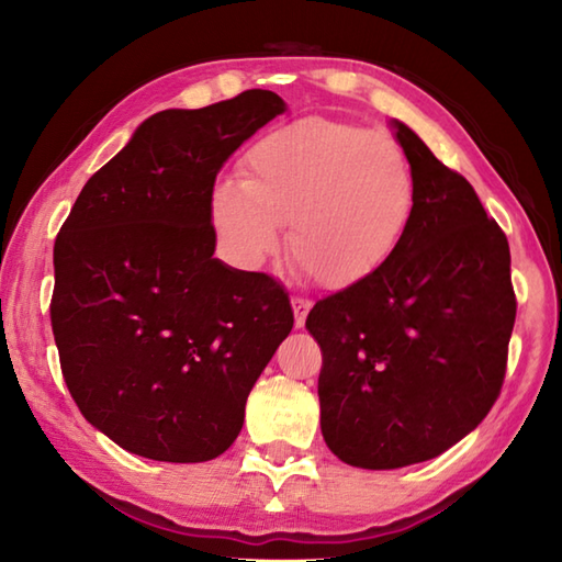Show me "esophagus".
<instances>
[{
  "label": "esophagus",
  "mask_w": 562,
  "mask_h": 562,
  "mask_svg": "<svg viewBox=\"0 0 562 562\" xmlns=\"http://www.w3.org/2000/svg\"><path fill=\"white\" fill-rule=\"evenodd\" d=\"M310 306H312L310 300H300V296H294V300H292V312H294V326L296 328L304 326L306 314H310Z\"/></svg>",
  "instance_id": "esophagus-1"
}]
</instances>
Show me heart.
Listing matches in <instances>:
<instances>
[{
	"label": "heart",
	"instance_id": "b5f03b06",
	"mask_svg": "<svg viewBox=\"0 0 562 562\" xmlns=\"http://www.w3.org/2000/svg\"><path fill=\"white\" fill-rule=\"evenodd\" d=\"M419 200L414 165L390 134L300 119L246 150L238 180L209 196L224 258L256 270L282 246L328 290L368 282L397 256Z\"/></svg>",
	"mask_w": 562,
	"mask_h": 562
}]
</instances>
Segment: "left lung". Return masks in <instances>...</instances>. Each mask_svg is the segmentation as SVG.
Wrapping results in <instances>:
<instances>
[{"label": "left lung", "instance_id": "1", "mask_svg": "<svg viewBox=\"0 0 562 562\" xmlns=\"http://www.w3.org/2000/svg\"><path fill=\"white\" fill-rule=\"evenodd\" d=\"M419 200L375 278L316 302L322 434L366 470L424 463L475 431L497 402L516 318L504 231L472 184L392 119Z\"/></svg>", "mask_w": 562, "mask_h": 562}]
</instances>
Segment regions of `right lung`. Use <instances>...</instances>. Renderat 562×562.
Returning <instances> with one entry per match:
<instances>
[{"label": "right lung", "mask_w": 562, "mask_h": 562, "mask_svg": "<svg viewBox=\"0 0 562 562\" xmlns=\"http://www.w3.org/2000/svg\"><path fill=\"white\" fill-rule=\"evenodd\" d=\"M284 109L270 90H246L153 114L87 180L55 238L50 324L65 384L128 453L222 456L292 331L282 284L214 258L209 222L218 170Z\"/></svg>", "instance_id": "1"}]
</instances>
